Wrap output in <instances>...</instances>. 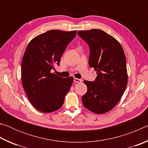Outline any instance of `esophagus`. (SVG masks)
I'll return each instance as SVG.
<instances>
[{
	"label": "esophagus",
	"instance_id": "1",
	"mask_svg": "<svg viewBox=\"0 0 148 148\" xmlns=\"http://www.w3.org/2000/svg\"><path fill=\"white\" fill-rule=\"evenodd\" d=\"M74 82H76V83H81V82H82V79H78V78H76V77H74Z\"/></svg>",
	"mask_w": 148,
	"mask_h": 148
}]
</instances>
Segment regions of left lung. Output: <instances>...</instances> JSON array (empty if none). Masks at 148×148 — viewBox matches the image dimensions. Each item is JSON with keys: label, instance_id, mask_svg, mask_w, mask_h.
<instances>
[{"label": "left lung", "instance_id": "1", "mask_svg": "<svg viewBox=\"0 0 148 148\" xmlns=\"http://www.w3.org/2000/svg\"><path fill=\"white\" fill-rule=\"evenodd\" d=\"M78 36L90 49L89 64L97 71L94 82L85 80L87 91L82 96L84 107L95 114H104L118 103L127 85L126 57L121 44L100 29L80 31Z\"/></svg>", "mask_w": 148, "mask_h": 148}]
</instances>
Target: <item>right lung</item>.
Masks as SVG:
<instances>
[{"mask_svg": "<svg viewBox=\"0 0 148 148\" xmlns=\"http://www.w3.org/2000/svg\"><path fill=\"white\" fill-rule=\"evenodd\" d=\"M76 33L51 30L35 37L27 47L21 62L22 86L29 101L39 111H56L64 103L74 78L60 77L51 70L59 65L67 45Z\"/></svg>", "mask_w": 148, "mask_h": 148, "instance_id": "1", "label": "right lung"}]
</instances>
